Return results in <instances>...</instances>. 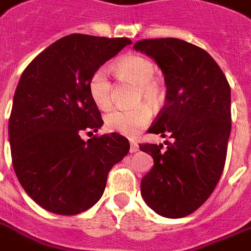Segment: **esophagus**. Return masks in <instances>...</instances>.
<instances>
[{
	"instance_id": "esophagus-1",
	"label": "esophagus",
	"mask_w": 251,
	"mask_h": 251,
	"mask_svg": "<svg viewBox=\"0 0 251 251\" xmlns=\"http://www.w3.org/2000/svg\"><path fill=\"white\" fill-rule=\"evenodd\" d=\"M138 151H139L138 143L134 142V140H131V142H130V153H136Z\"/></svg>"
}]
</instances>
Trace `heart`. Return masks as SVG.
Wrapping results in <instances>:
<instances>
[{
	"mask_svg": "<svg viewBox=\"0 0 251 251\" xmlns=\"http://www.w3.org/2000/svg\"><path fill=\"white\" fill-rule=\"evenodd\" d=\"M112 69L121 81L135 84V102L147 100L151 106H157L162 102L165 97V88L161 80L155 76V65L153 61L139 54H129L116 61ZM88 88L98 108L108 109L112 106L113 86L103 69H98L92 74ZM151 108L145 103H142L130 109H113L106 115L104 124L109 131L132 136L151 121Z\"/></svg>",
	"mask_w": 251,
	"mask_h": 251,
	"instance_id": "obj_1",
	"label": "heart"
}]
</instances>
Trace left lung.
Segmentation results:
<instances>
[{
    "label": "left lung",
    "instance_id": "obj_1",
    "mask_svg": "<svg viewBox=\"0 0 251 251\" xmlns=\"http://www.w3.org/2000/svg\"><path fill=\"white\" fill-rule=\"evenodd\" d=\"M136 50L154 58L165 74L166 104L149 132L172 138L163 145L140 144L154 159L142 180L151 209L182 218L203 205L225 168L231 132V89L207 50L177 38L143 39Z\"/></svg>",
    "mask_w": 251,
    "mask_h": 251
}]
</instances>
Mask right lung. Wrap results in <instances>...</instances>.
<instances>
[{
	"label": "right lung",
	"instance_id": "right-lung-1",
	"mask_svg": "<svg viewBox=\"0 0 251 251\" xmlns=\"http://www.w3.org/2000/svg\"><path fill=\"white\" fill-rule=\"evenodd\" d=\"M131 44L129 38L70 34L26 66L8 120L12 166L29 197L52 213L74 216L103 195L111 168L130 151L113 132L84 142L103 125L89 79Z\"/></svg>",
	"mask_w": 251,
	"mask_h": 251
}]
</instances>
